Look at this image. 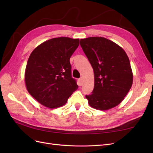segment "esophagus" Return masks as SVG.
<instances>
[{
	"label": "esophagus",
	"instance_id": "obj_1",
	"mask_svg": "<svg viewBox=\"0 0 153 153\" xmlns=\"http://www.w3.org/2000/svg\"><path fill=\"white\" fill-rule=\"evenodd\" d=\"M78 85H80V86H81L82 85V84H83V78H80V79L78 80Z\"/></svg>",
	"mask_w": 153,
	"mask_h": 153
}]
</instances>
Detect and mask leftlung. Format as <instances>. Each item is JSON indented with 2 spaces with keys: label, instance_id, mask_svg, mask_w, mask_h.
Segmentation results:
<instances>
[{
  "label": "left lung",
  "instance_id": "left-lung-1",
  "mask_svg": "<svg viewBox=\"0 0 153 153\" xmlns=\"http://www.w3.org/2000/svg\"><path fill=\"white\" fill-rule=\"evenodd\" d=\"M80 43L94 71L93 91L85 96L88 103L100 110L117 106L133 84V72L126 53L119 45L103 37L81 39Z\"/></svg>",
  "mask_w": 153,
  "mask_h": 153
}]
</instances>
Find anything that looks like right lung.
Wrapping results in <instances>:
<instances>
[{
    "instance_id": "add662e5",
    "label": "right lung",
    "mask_w": 153,
    "mask_h": 153,
    "mask_svg": "<svg viewBox=\"0 0 153 153\" xmlns=\"http://www.w3.org/2000/svg\"><path fill=\"white\" fill-rule=\"evenodd\" d=\"M79 39L52 38L38 46L30 53L25 68L27 90L46 107L65 105L78 89L71 77L69 59L79 45Z\"/></svg>"
}]
</instances>
